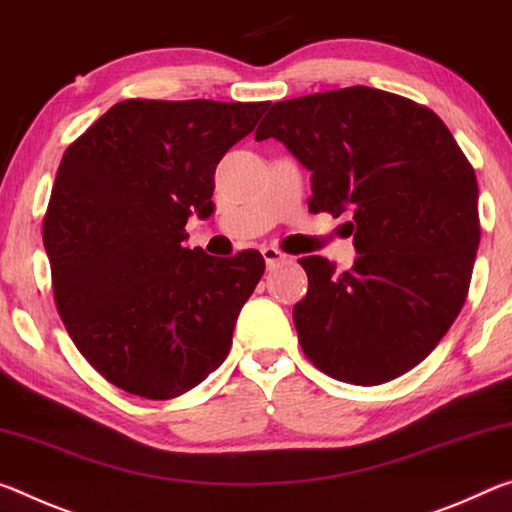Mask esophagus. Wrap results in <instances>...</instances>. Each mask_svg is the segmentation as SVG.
Listing matches in <instances>:
<instances>
[{
  "label": "esophagus",
  "mask_w": 512,
  "mask_h": 512,
  "mask_svg": "<svg viewBox=\"0 0 512 512\" xmlns=\"http://www.w3.org/2000/svg\"><path fill=\"white\" fill-rule=\"evenodd\" d=\"M261 254H263V258H265L267 270H274V267H279V265H283V263L288 261V256L283 254L281 249H276V247H263Z\"/></svg>",
  "instance_id": "34e87169"
}]
</instances>
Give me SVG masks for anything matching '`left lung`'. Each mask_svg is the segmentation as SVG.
<instances>
[{"instance_id": "obj_1", "label": "left lung", "mask_w": 512, "mask_h": 512, "mask_svg": "<svg viewBox=\"0 0 512 512\" xmlns=\"http://www.w3.org/2000/svg\"><path fill=\"white\" fill-rule=\"evenodd\" d=\"M276 138L313 172L311 213L349 211L347 272L301 258L299 345L333 379L379 385L413 370L463 308L481 240L474 167L431 108L351 86L276 102L256 140Z\"/></svg>"}]
</instances>
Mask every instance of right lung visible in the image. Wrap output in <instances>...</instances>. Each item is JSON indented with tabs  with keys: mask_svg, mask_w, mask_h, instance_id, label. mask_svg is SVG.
Masks as SVG:
<instances>
[{
	"mask_svg": "<svg viewBox=\"0 0 512 512\" xmlns=\"http://www.w3.org/2000/svg\"><path fill=\"white\" fill-rule=\"evenodd\" d=\"M270 102L124 99L65 149L43 220L56 311L117 388L174 399L222 365L265 272L256 249H188L215 167Z\"/></svg>",
	"mask_w": 512,
	"mask_h": 512,
	"instance_id": "1",
	"label": "right lung"
}]
</instances>
